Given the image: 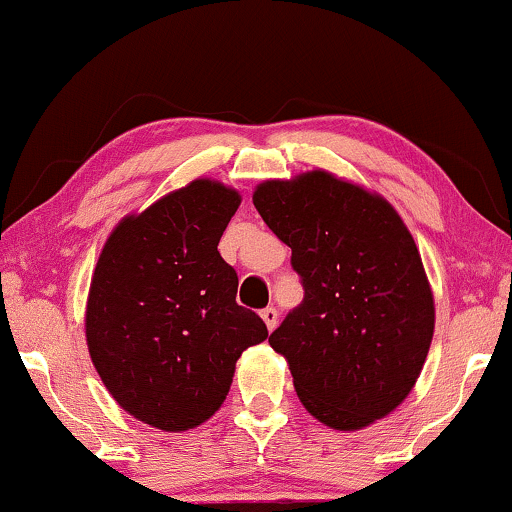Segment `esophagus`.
<instances>
[{
	"label": "esophagus",
	"mask_w": 512,
	"mask_h": 512,
	"mask_svg": "<svg viewBox=\"0 0 512 512\" xmlns=\"http://www.w3.org/2000/svg\"><path fill=\"white\" fill-rule=\"evenodd\" d=\"M261 317H263V321H265V326H268V331H275L277 317H279L275 307H265V310L261 312Z\"/></svg>",
	"instance_id": "esophagus-1"
}]
</instances>
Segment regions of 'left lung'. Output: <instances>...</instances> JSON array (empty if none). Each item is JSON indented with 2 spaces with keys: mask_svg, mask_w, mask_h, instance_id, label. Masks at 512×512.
<instances>
[{
  "mask_svg": "<svg viewBox=\"0 0 512 512\" xmlns=\"http://www.w3.org/2000/svg\"><path fill=\"white\" fill-rule=\"evenodd\" d=\"M254 205L305 289L270 335L300 403L338 431L387 417L415 387L436 324L410 230L380 195L324 170L263 181Z\"/></svg>",
  "mask_w": 512,
  "mask_h": 512,
  "instance_id": "obj_1",
  "label": "left lung"
}]
</instances>
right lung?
<instances>
[{"mask_svg": "<svg viewBox=\"0 0 512 512\" xmlns=\"http://www.w3.org/2000/svg\"><path fill=\"white\" fill-rule=\"evenodd\" d=\"M240 193L195 179L118 223L86 305L93 366L114 401L160 431H188L226 401L242 352L268 338L237 305L219 240Z\"/></svg>", "mask_w": 512, "mask_h": 512, "instance_id": "right-lung-1", "label": "right lung"}]
</instances>
